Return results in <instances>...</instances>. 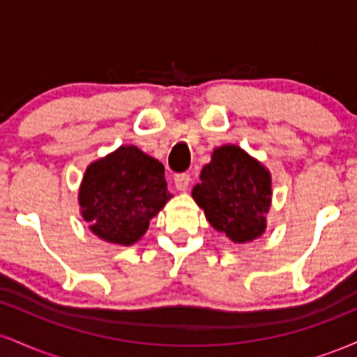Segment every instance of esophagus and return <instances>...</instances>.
<instances>
[{"label":"esophagus","instance_id":"34e87169","mask_svg":"<svg viewBox=\"0 0 357 357\" xmlns=\"http://www.w3.org/2000/svg\"><path fill=\"white\" fill-rule=\"evenodd\" d=\"M190 181H191V176L188 173H179L174 176V186L176 190L179 191H186L188 186H190Z\"/></svg>","mask_w":357,"mask_h":357}]
</instances>
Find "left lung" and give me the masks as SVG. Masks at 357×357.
<instances>
[{
    "label": "left lung",
    "mask_w": 357,
    "mask_h": 357,
    "mask_svg": "<svg viewBox=\"0 0 357 357\" xmlns=\"http://www.w3.org/2000/svg\"><path fill=\"white\" fill-rule=\"evenodd\" d=\"M192 188V199L216 231L235 243L264 235L272 203V176L235 144L216 147Z\"/></svg>",
    "instance_id": "left-lung-1"
}]
</instances>
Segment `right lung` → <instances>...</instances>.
Wrapping results in <instances>:
<instances>
[{"instance_id":"obj_1","label":"right lung","mask_w":357,"mask_h":357,"mask_svg":"<svg viewBox=\"0 0 357 357\" xmlns=\"http://www.w3.org/2000/svg\"><path fill=\"white\" fill-rule=\"evenodd\" d=\"M171 196L165 166L136 146H121L85 169L79 204L90 231L129 247L144 235L149 220Z\"/></svg>"}]
</instances>
